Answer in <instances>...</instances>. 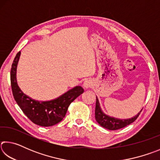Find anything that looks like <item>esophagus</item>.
I'll list each match as a JSON object with an SVG mask.
<instances>
[{"instance_id": "obj_1", "label": "esophagus", "mask_w": 160, "mask_h": 160, "mask_svg": "<svg viewBox=\"0 0 160 160\" xmlns=\"http://www.w3.org/2000/svg\"><path fill=\"white\" fill-rule=\"evenodd\" d=\"M92 85V82L90 80H86L83 83V88L85 89L91 88Z\"/></svg>"}]
</instances>
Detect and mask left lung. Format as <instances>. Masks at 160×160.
<instances>
[{
    "label": "left lung",
    "mask_w": 160,
    "mask_h": 160,
    "mask_svg": "<svg viewBox=\"0 0 160 160\" xmlns=\"http://www.w3.org/2000/svg\"><path fill=\"white\" fill-rule=\"evenodd\" d=\"M142 109L140 110V112L138 113V114L135 115L133 117L127 119H120L115 117H112L109 115H107L106 113L103 112L99 99L96 97V107H95V119L100 126L104 127V128H107L111 131H115L120 128H124L126 126L132 123V122L136 120V118L138 117L140 112H142Z\"/></svg>",
    "instance_id": "8db88e82"
}]
</instances>
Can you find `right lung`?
Segmentation results:
<instances>
[{"instance_id": "right-lung-1", "label": "right lung", "mask_w": 160, "mask_h": 160, "mask_svg": "<svg viewBox=\"0 0 160 160\" xmlns=\"http://www.w3.org/2000/svg\"><path fill=\"white\" fill-rule=\"evenodd\" d=\"M20 51L17 53L10 70V82L14 99L23 113L34 123L38 126L48 127L56 125L63 120L68 108L84 92L80 86H75L56 99L48 101L35 100L21 90L17 82V66L20 59Z\"/></svg>"}]
</instances>
